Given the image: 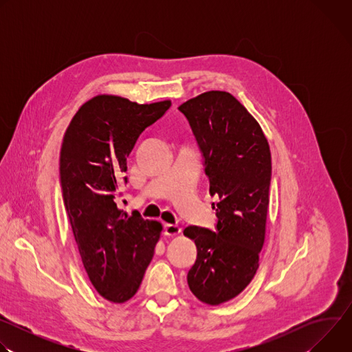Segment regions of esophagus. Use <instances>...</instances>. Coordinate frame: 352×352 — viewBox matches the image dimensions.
Here are the masks:
<instances>
[{
  "label": "esophagus",
  "instance_id": "34e87169",
  "mask_svg": "<svg viewBox=\"0 0 352 352\" xmlns=\"http://www.w3.org/2000/svg\"><path fill=\"white\" fill-rule=\"evenodd\" d=\"M164 234L168 235V236L178 235V234H181V227L175 226V224H166L164 226Z\"/></svg>",
  "mask_w": 352,
  "mask_h": 352
}]
</instances>
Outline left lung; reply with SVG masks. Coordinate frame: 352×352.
<instances>
[{"mask_svg": "<svg viewBox=\"0 0 352 352\" xmlns=\"http://www.w3.org/2000/svg\"><path fill=\"white\" fill-rule=\"evenodd\" d=\"M205 159L216 210V231L189 226L197 256L188 272L192 294L220 305L241 294L259 267L272 179L269 142L248 110L228 91L210 90L178 107Z\"/></svg>", "mask_w": 352, "mask_h": 352, "instance_id": "obj_1", "label": "left lung"}]
</instances>
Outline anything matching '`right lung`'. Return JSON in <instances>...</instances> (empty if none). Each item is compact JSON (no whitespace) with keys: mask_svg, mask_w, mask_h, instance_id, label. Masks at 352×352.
<instances>
[{"mask_svg":"<svg viewBox=\"0 0 352 352\" xmlns=\"http://www.w3.org/2000/svg\"><path fill=\"white\" fill-rule=\"evenodd\" d=\"M170 106V100L138 104L98 94L78 110L64 135V205L89 280L114 304L126 302L139 289L163 230L159 221L117 208L120 178L139 135Z\"/></svg>","mask_w":352,"mask_h":352,"instance_id":"1","label":"right lung"}]
</instances>
